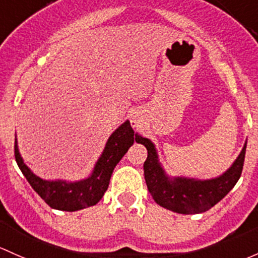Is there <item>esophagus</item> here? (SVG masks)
I'll return each mask as SVG.
<instances>
[{
    "instance_id": "esophagus-1",
    "label": "esophagus",
    "mask_w": 258,
    "mask_h": 258,
    "mask_svg": "<svg viewBox=\"0 0 258 258\" xmlns=\"http://www.w3.org/2000/svg\"><path fill=\"white\" fill-rule=\"evenodd\" d=\"M141 122L142 120H140V117H137V116H132V120H131V123L134 127H140L141 126Z\"/></svg>"
}]
</instances>
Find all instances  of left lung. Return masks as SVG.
<instances>
[{"label": "left lung", "instance_id": "left-lung-1", "mask_svg": "<svg viewBox=\"0 0 258 258\" xmlns=\"http://www.w3.org/2000/svg\"><path fill=\"white\" fill-rule=\"evenodd\" d=\"M136 142L147 148L148 156L143 169L146 184L154 202L162 208L185 215L208 211L226 197L241 177L247 146L246 140L237 158L222 174L215 178L200 179L169 175L159 161L156 145L150 138L137 134Z\"/></svg>", "mask_w": 258, "mask_h": 258}]
</instances>
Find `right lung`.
<instances>
[{
  "instance_id": "add662e5",
  "label": "right lung",
  "mask_w": 258,
  "mask_h": 258,
  "mask_svg": "<svg viewBox=\"0 0 258 258\" xmlns=\"http://www.w3.org/2000/svg\"><path fill=\"white\" fill-rule=\"evenodd\" d=\"M137 134H135L128 120L120 124L108 137L104 151L100 154L93 170L86 178L69 181L67 179H43L32 172L24 163L15 141V157L21 172L32 188L51 209L61 211H78L94 207L101 200L107 190L113 169L134 145Z\"/></svg>"
}]
</instances>
